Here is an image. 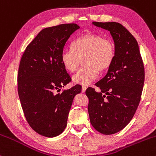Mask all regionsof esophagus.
<instances>
[{
    "mask_svg": "<svg viewBox=\"0 0 156 156\" xmlns=\"http://www.w3.org/2000/svg\"><path fill=\"white\" fill-rule=\"evenodd\" d=\"M87 87H86V86H84V85L82 86V89H81L82 92H86V89H87Z\"/></svg>",
    "mask_w": 156,
    "mask_h": 156,
    "instance_id": "1",
    "label": "esophagus"
}]
</instances>
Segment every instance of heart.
<instances>
[{
  "instance_id": "heart-1",
  "label": "heart",
  "mask_w": 156,
  "mask_h": 156,
  "mask_svg": "<svg viewBox=\"0 0 156 156\" xmlns=\"http://www.w3.org/2000/svg\"><path fill=\"white\" fill-rule=\"evenodd\" d=\"M115 56V45L108 38L97 34L88 33L75 39L72 48H64L61 60L69 72H75L83 58V67L73 77L77 83L88 85L98 77L100 71H104L112 65Z\"/></svg>"
}]
</instances>
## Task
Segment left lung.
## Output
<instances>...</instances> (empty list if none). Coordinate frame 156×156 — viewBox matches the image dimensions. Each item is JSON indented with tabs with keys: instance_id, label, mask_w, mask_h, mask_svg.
I'll list each match as a JSON object with an SVG mask.
<instances>
[{
	"instance_id": "8db88e82",
	"label": "left lung",
	"mask_w": 156,
	"mask_h": 156,
	"mask_svg": "<svg viewBox=\"0 0 156 156\" xmlns=\"http://www.w3.org/2000/svg\"><path fill=\"white\" fill-rule=\"evenodd\" d=\"M110 31L115 56L104 78L89 87L88 112L90 122L100 133L110 135L120 131L133 118L139 106L144 82V68L137 41L120 23L93 22Z\"/></svg>"
}]
</instances>
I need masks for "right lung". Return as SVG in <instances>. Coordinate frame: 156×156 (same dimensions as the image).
I'll list each match as a JSON object with an SVG mask.
<instances>
[{"instance_id":"obj_1","label":"right lung","mask_w":156,"mask_h":156,"mask_svg":"<svg viewBox=\"0 0 156 156\" xmlns=\"http://www.w3.org/2000/svg\"><path fill=\"white\" fill-rule=\"evenodd\" d=\"M75 23L42 29L28 44L20 62L17 90L23 113L31 128L46 137L58 136L67 126L73 99L81 91L78 84L58 92L71 81L61 54Z\"/></svg>"}]
</instances>
